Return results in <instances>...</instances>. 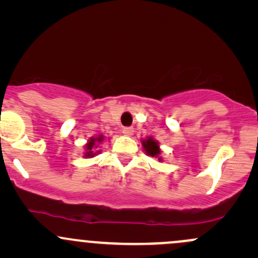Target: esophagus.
<instances>
[{
	"label": "esophagus",
	"instance_id": "1",
	"mask_svg": "<svg viewBox=\"0 0 258 258\" xmlns=\"http://www.w3.org/2000/svg\"><path fill=\"white\" fill-rule=\"evenodd\" d=\"M133 132H135V130H133V127H125V128L122 130V135H123V136H127V137H130V136H132Z\"/></svg>",
	"mask_w": 258,
	"mask_h": 258
}]
</instances>
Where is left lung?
Wrapping results in <instances>:
<instances>
[{"mask_svg": "<svg viewBox=\"0 0 258 258\" xmlns=\"http://www.w3.org/2000/svg\"><path fill=\"white\" fill-rule=\"evenodd\" d=\"M142 147H143L144 152L147 155L152 156V158H156L159 161H162L161 158V149H160L159 142L155 141L153 137H147L146 139H142Z\"/></svg>", "mask_w": 258, "mask_h": 258, "instance_id": "obj_1", "label": "left lung"}]
</instances>
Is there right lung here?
Segmentation results:
<instances>
[{"mask_svg":"<svg viewBox=\"0 0 258 258\" xmlns=\"http://www.w3.org/2000/svg\"><path fill=\"white\" fill-rule=\"evenodd\" d=\"M104 141V136L99 135L97 137H91L87 141V143L85 144V153H84V158L86 159H91L94 158L96 155L100 154V150H98V147L102 144V142Z\"/></svg>","mask_w":258,"mask_h":258,"instance_id":"obj_1","label":"right lung"}]
</instances>
